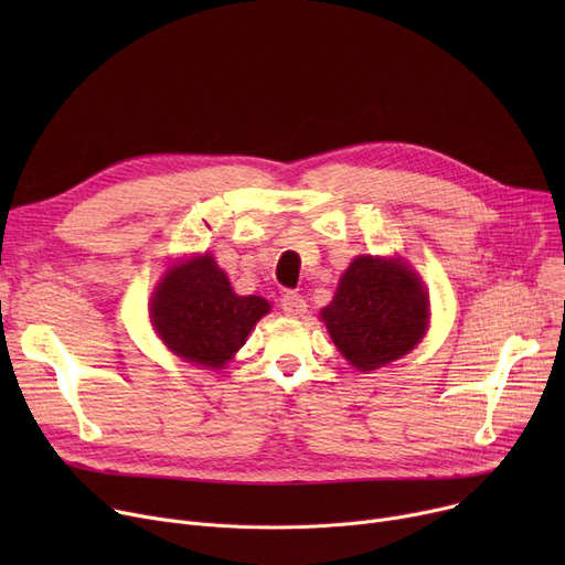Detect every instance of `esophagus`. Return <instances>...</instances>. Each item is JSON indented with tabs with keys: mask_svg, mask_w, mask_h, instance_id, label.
Listing matches in <instances>:
<instances>
[{
	"mask_svg": "<svg viewBox=\"0 0 565 565\" xmlns=\"http://www.w3.org/2000/svg\"><path fill=\"white\" fill-rule=\"evenodd\" d=\"M281 309L290 318H300L307 311V302H305L302 295L288 290V292H284V298H281Z\"/></svg>",
	"mask_w": 565,
	"mask_h": 565,
	"instance_id": "1",
	"label": "esophagus"
}]
</instances>
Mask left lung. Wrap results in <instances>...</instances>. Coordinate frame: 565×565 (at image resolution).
<instances>
[{
    "instance_id": "8db88e82",
    "label": "left lung",
    "mask_w": 565,
    "mask_h": 565,
    "mask_svg": "<svg viewBox=\"0 0 565 565\" xmlns=\"http://www.w3.org/2000/svg\"><path fill=\"white\" fill-rule=\"evenodd\" d=\"M334 345L358 371H375L422 341L428 328L426 290L396 258L360 256L320 311Z\"/></svg>"
}]
</instances>
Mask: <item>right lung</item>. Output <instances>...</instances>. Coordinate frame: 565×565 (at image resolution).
Returning a JSON list of instances; mask_svg holds the SVG:
<instances>
[{"label": "right lung", "instance_id": "right-lung-1", "mask_svg": "<svg viewBox=\"0 0 565 565\" xmlns=\"http://www.w3.org/2000/svg\"><path fill=\"white\" fill-rule=\"evenodd\" d=\"M270 311L258 295H235L211 254L175 265L153 292L151 318L178 358L222 369Z\"/></svg>", "mask_w": 565, "mask_h": 565}]
</instances>
